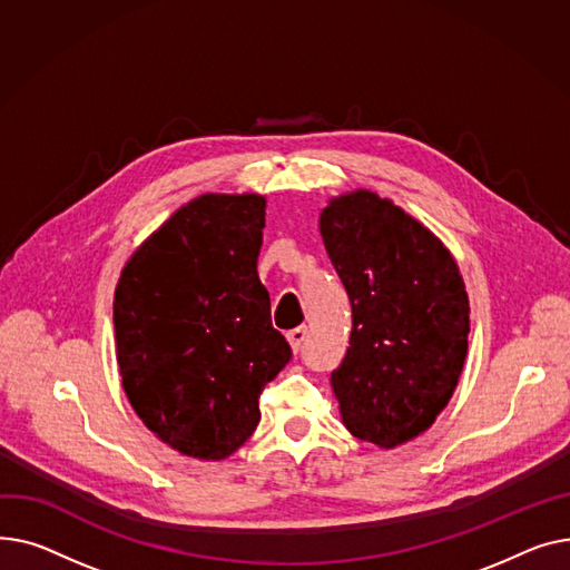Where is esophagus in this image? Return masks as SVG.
I'll return each mask as SVG.
<instances>
[{"label":"esophagus","instance_id":"34e87169","mask_svg":"<svg viewBox=\"0 0 570 570\" xmlns=\"http://www.w3.org/2000/svg\"><path fill=\"white\" fill-rule=\"evenodd\" d=\"M306 336H308V331H306V326H296V328H292V331L287 333V341H289V347H292L294 352H301V347H304V341H306Z\"/></svg>","mask_w":570,"mask_h":570}]
</instances>
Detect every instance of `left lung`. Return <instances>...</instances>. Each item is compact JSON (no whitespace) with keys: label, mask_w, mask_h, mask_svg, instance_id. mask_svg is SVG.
I'll return each mask as SVG.
<instances>
[{"label":"left lung","mask_w":570,"mask_h":570,"mask_svg":"<svg viewBox=\"0 0 570 570\" xmlns=\"http://www.w3.org/2000/svg\"><path fill=\"white\" fill-rule=\"evenodd\" d=\"M320 232L352 304L350 347L331 373L343 423L382 449L405 444L462 373L470 298L458 264L428 227L363 188L333 197Z\"/></svg>","instance_id":"left-lung-1"}]
</instances>
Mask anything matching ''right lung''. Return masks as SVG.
<instances>
[{
    "label": "right lung",
    "instance_id": "1",
    "mask_svg": "<svg viewBox=\"0 0 570 570\" xmlns=\"http://www.w3.org/2000/svg\"><path fill=\"white\" fill-rule=\"evenodd\" d=\"M266 199L195 197L126 262L115 341L132 410L175 451L223 460L259 423V393L292 350L257 276Z\"/></svg>",
    "mask_w": 570,
    "mask_h": 570
}]
</instances>
